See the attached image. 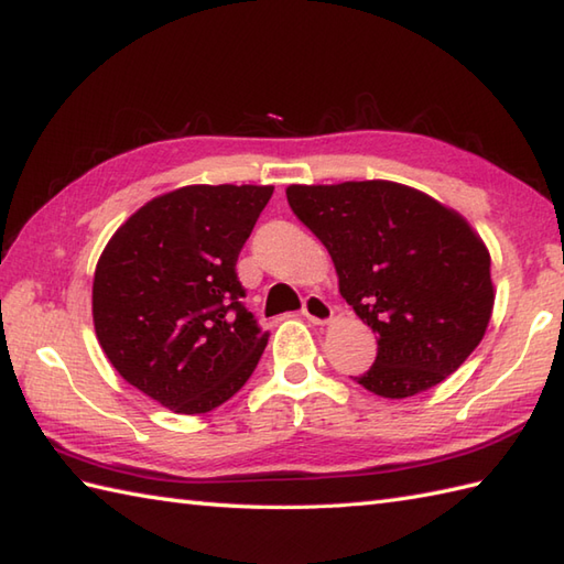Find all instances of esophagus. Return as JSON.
<instances>
[{
  "mask_svg": "<svg viewBox=\"0 0 564 564\" xmlns=\"http://www.w3.org/2000/svg\"><path fill=\"white\" fill-rule=\"evenodd\" d=\"M302 314L311 321V323H318V325H325V323H330L333 321V306L325 302V299L321 296V294H308L306 299H304V308H302Z\"/></svg>",
  "mask_w": 564,
  "mask_h": 564,
  "instance_id": "esophagus-1",
  "label": "esophagus"
}]
</instances>
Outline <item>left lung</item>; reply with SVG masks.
Instances as JSON below:
<instances>
[{"label": "left lung", "instance_id": "obj_1", "mask_svg": "<svg viewBox=\"0 0 564 564\" xmlns=\"http://www.w3.org/2000/svg\"><path fill=\"white\" fill-rule=\"evenodd\" d=\"M294 215L328 248L340 294L379 335L355 377L373 395L442 383L480 345L495 306L490 253L458 212L391 181L290 185Z\"/></svg>", "mask_w": 564, "mask_h": 564}]
</instances>
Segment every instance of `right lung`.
Instances as JSON below:
<instances>
[{
    "label": "right lung",
    "instance_id": "right-lung-1",
    "mask_svg": "<svg viewBox=\"0 0 564 564\" xmlns=\"http://www.w3.org/2000/svg\"><path fill=\"white\" fill-rule=\"evenodd\" d=\"M272 191L178 187L137 209L98 258V343L124 381L181 415L227 403L268 345L236 260Z\"/></svg>",
    "mask_w": 564,
    "mask_h": 564
}]
</instances>
